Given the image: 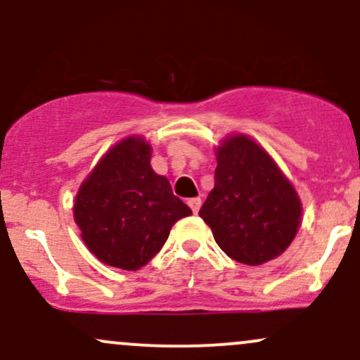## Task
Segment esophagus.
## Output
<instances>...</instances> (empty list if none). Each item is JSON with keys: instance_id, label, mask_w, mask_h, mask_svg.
I'll return each instance as SVG.
<instances>
[{"instance_id": "obj_1", "label": "esophagus", "mask_w": 360, "mask_h": 360, "mask_svg": "<svg viewBox=\"0 0 360 360\" xmlns=\"http://www.w3.org/2000/svg\"><path fill=\"white\" fill-rule=\"evenodd\" d=\"M188 205H189V208L193 210V213H198L200 207H201V200L200 198H189Z\"/></svg>"}]
</instances>
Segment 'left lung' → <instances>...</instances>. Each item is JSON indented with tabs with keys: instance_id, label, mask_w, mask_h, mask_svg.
I'll list each match as a JSON object with an SVG mask.
<instances>
[{
	"instance_id": "left-lung-1",
	"label": "left lung",
	"mask_w": 360,
	"mask_h": 360,
	"mask_svg": "<svg viewBox=\"0 0 360 360\" xmlns=\"http://www.w3.org/2000/svg\"><path fill=\"white\" fill-rule=\"evenodd\" d=\"M215 186L200 217L229 258L258 266L282 255L301 227L302 203L274 157L251 136H225L215 148Z\"/></svg>"
}]
</instances>
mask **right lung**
I'll list each match as a JSON object with an SVG mask.
<instances>
[{
    "instance_id": "right-lung-1",
    "label": "right lung",
    "mask_w": 360,
    "mask_h": 360,
    "mask_svg": "<svg viewBox=\"0 0 360 360\" xmlns=\"http://www.w3.org/2000/svg\"><path fill=\"white\" fill-rule=\"evenodd\" d=\"M152 145L126 136L112 145L78 188L73 219L89 251L109 266L136 271L191 208L172 195L171 183L150 165Z\"/></svg>"
}]
</instances>
